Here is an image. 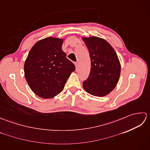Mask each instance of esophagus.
<instances>
[{
  "label": "esophagus",
  "instance_id": "esophagus-1",
  "mask_svg": "<svg viewBox=\"0 0 150 150\" xmlns=\"http://www.w3.org/2000/svg\"><path fill=\"white\" fill-rule=\"evenodd\" d=\"M75 67H76V71H77V69H78V63L75 62Z\"/></svg>",
  "mask_w": 150,
  "mask_h": 150
}]
</instances>
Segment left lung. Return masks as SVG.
<instances>
[{
  "label": "left lung",
  "instance_id": "left-lung-1",
  "mask_svg": "<svg viewBox=\"0 0 150 150\" xmlns=\"http://www.w3.org/2000/svg\"><path fill=\"white\" fill-rule=\"evenodd\" d=\"M91 59L90 75L83 82L88 93L104 97L115 88L120 74V64L113 47L97 37H82Z\"/></svg>",
  "mask_w": 150,
  "mask_h": 150
}]
</instances>
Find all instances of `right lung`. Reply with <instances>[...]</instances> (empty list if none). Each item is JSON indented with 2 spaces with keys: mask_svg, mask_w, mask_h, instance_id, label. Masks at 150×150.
<instances>
[{
  "mask_svg": "<svg viewBox=\"0 0 150 150\" xmlns=\"http://www.w3.org/2000/svg\"><path fill=\"white\" fill-rule=\"evenodd\" d=\"M63 39L47 37L34 44L24 63V75L31 90L43 98L61 92L71 73L73 63L62 50Z\"/></svg>",
  "mask_w": 150,
  "mask_h": 150,
  "instance_id": "1",
  "label": "right lung"
}]
</instances>
